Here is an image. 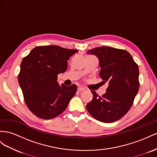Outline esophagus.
Here are the masks:
<instances>
[{"label":"esophagus","mask_w":157,"mask_h":157,"mask_svg":"<svg viewBox=\"0 0 157 157\" xmlns=\"http://www.w3.org/2000/svg\"><path fill=\"white\" fill-rule=\"evenodd\" d=\"M84 90H85V88H84V87H79L78 88V91H79V92H81V91H83Z\"/></svg>","instance_id":"1"}]
</instances>
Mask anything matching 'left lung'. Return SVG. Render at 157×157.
Instances as JSON below:
<instances>
[{
  "label": "left lung",
  "mask_w": 157,
  "mask_h": 157,
  "mask_svg": "<svg viewBox=\"0 0 157 157\" xmlns=\"http://www.w3.org/2000/svg\"><path fill=\"white\" fill-rule=\"evenodd\" d=\"M99 59V76L108 83L106 93L99 96L91 91L93 99L88 103V112L97 120L113 123L125 115L133 103L139 89L138 65L128 52L109 46L87 50Z\"/></svg>",
  "instance_id": "obj_1"
}]
</instances>
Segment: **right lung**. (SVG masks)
Segmentation results:
<instances>
[{"instance_id":"add662e5","label":"right lung","mask_w":157,"mask_h":157,"mask_svg":"<svg viewBox=\"0 0 157 157\" xmlns=\"http://www.w3.org/2000/svg\"><path fill=\"white\" fill-rule=\"evenodd\" d=\"M78 50L58 46H36L23 58L18 83L32 113L43 119L57 117L77 91L76 85L59 86L58 75L67 70V60Z\"/></svg>"}]
</instances>
